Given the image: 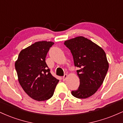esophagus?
I'll use <instances>...</instances> for the list:
<instances>
[{"instance_id":"esophagus-1","label":"esophagus","mask_w":123,"mask_h":123,"mask_svg":"<svg viewBox=\"0 0 123 123\" xmlns=\"http://www.w3.org/2000/svg\"><path fill=\"white\" fill-rule=\"evenodd\" d=\"M67 78H68V74H65L62 77V80H63V81H65V80L67 79Z\"/></svg>"}]
</instances>
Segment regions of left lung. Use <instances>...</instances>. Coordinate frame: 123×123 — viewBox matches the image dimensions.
<instances>
[{
	"instance_id": "obj_1",
	"label": "left lung",
	"mask_w": 123,
	"mask_h": 123,
	"mask_svg": "<svg viewBox=\"0 0 123 123\" xmlns=\"http://www.w3.org/2000/svg\"><path fill=\"white\" fill-rule=\"evenodd\" d=\"M64 44L70 50L74 66L79 68L80 85L77 90L72 91V94L77 98H88L101 87L108 72L109 63L105 51L83 36L66 40Z\"/></svg>"
}]
</instances>
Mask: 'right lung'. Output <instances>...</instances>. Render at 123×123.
Segmentation results:
<instances>
[{"instance_id":"right-lung-1","label":"right lung","mask_w":123,"mask_h":123,"mask_svg":"<svg viewBox=\"0 0 123 123\" xmlns=\"http://www.w3.org/2000/svg\"><path fill=\"white\" fill-rule=\"evenodd\" d=\"M52 42H36L19 53L15 68L18 81L31 98L43 101L53 97L59 80L52 75L46 62Z\"/></svg>"}]
</instances>
